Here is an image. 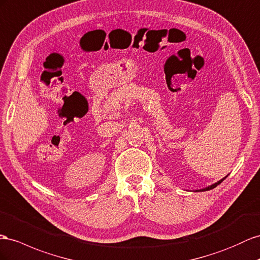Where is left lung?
I'll use <instances>...</instances> for the list:
<instances>
[{"label": "left lung", "mask_w": 260, "mask_h": 260, "mask_svg": "<svg viewBox=\"0 0 260 260\" xmlns=\"http://www.w3.org/2000/svg\"><path fill=\"white\" fill-rule=\"evenodd\" d=\"M226 178V176L224 177V178H222L221 180H219L217 182H215V184H213V185H211V186H209V187H206V188H203V189H200V190H196V191H207V190H211V189H213V188H215L217 185H220L221 182Z\"/></svg>", "instance_id": "obj_1"}]
</instances>
